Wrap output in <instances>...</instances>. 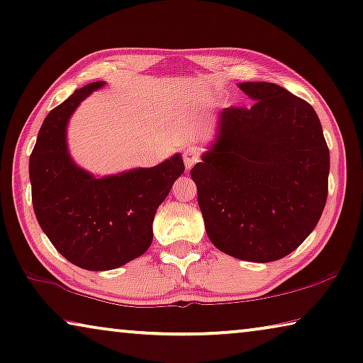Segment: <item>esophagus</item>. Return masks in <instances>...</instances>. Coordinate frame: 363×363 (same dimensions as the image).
<instances>
[{"label":"esophagus","instance_id":"1","mask_svg":"<svg viewBox=\"0 0 363 363\" xmlns=\"http://www.w3.org/2000/svg\"><path fill=\"white\" fill-rule=\"evenodd\" d=\"M182 158H184V164H186V169L189 171L200 160V151L196 147H187L184 150Z\"/></svg>","mask_w":363,"mask_h":363}]
</instances>
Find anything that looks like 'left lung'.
<instances>
[{"instance_id":"obj_1","label":"left lung","mask_w":363,"mask_h":363,"mask_svg":"<svg viewBox=\"0 0 363 363\" xmlns=\"http://www.w3.org/2000/svg\"><path fill=\"white\" fill-rule=\"evenodd\" d=\"M238 88L256 102L220 112L215 142L191 177L213 246L241 261L272 262L320 221L329 150L306 101L266 81Z\"/></svg>"}]
</instances>
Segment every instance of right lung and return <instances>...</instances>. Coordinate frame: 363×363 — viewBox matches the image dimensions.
Returning <instances> with one entry per match:
<instances>
[{
    "label": "right lung",
    "instance_id": "1",
    "mask_svg": "<svg viewBox=\"0 0 363 363\" xmlns=\"http://www.w3.org/2000/svg\"><path fill=\"white\" fill-rule=\"evenodd\" d=\"M96 81L48 112L29 158L32 205L43 233L65 259L86 270H111L142 256L153 241L156 210L184 172L179 153L153 167L96 177L74 163L69 117Z\"/></svg>",
    "mask_w": 363,
    "mask_h": 363
}]
</instances>
